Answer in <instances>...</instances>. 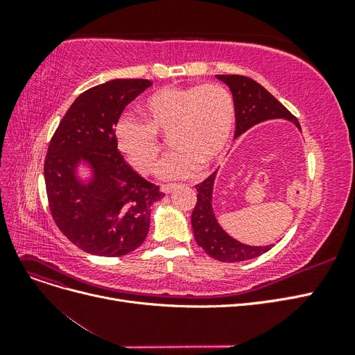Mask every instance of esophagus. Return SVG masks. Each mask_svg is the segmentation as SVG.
<instances>
[{
  "label": "esophagus",
  "mask_w": 355,
  "mask_h": 355,
  "mask_svg": "<svg viewBox=\"0 0 355 355\" xmlns=\"http://www.w3.org/2000/svg\"><path fill=\"white\" fill-rule=\"evenodd\" d=\"M175 188H176V185H163L161 187V192H163V194H170V192Z\"/></svg>",
  "instance_id": "obj_1"
}]
</instances>
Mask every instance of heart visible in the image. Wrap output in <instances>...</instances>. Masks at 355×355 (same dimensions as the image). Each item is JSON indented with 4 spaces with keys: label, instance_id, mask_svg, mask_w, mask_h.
<instances>
[{
    "label": "heart",
    "instance_id": "b5f03b06",
    "mask_svg": "<svg viewBox=\"0 0 355 355\" xmlns=\"http://www.w3.org/2000/svg\"><path fill=\"white\" fill-rule=\"evenodd\" d=\"M145 121L130 115L118 118L114 139L118 151L141 175L153 173L158 164L159 139L170 135L175 153L159 166L161 179L173 180L210 167L228 146L235 127L232 94L219 84L163 87L144 101Z\"/></svg>",
    "mask_w": 355,
    "mask_h": 355
}]
</instances>
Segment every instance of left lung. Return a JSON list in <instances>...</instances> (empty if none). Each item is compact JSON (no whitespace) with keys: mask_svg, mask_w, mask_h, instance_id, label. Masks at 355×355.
Instances as JSON below:
<instances>
[{"mask_svg":"<svg viewBox=\"0 0 355 355\" xmlns=\"http://www.w3.org/2000/svg\"><path fill=\"white\" fill-rule=\"evenodd\" d=\"M216 78L225 83L232 93L235 103V135L239 137L256 124L268 120L292 121L299 130L300 125L296 118L290 114L274 96L259 83L243 75H216ZM218 170L211 173L206 180L196 185L197 204L192 211L191 225L194 231L196 241L204 252L213 259L220 262H241L254 259V257L266 253L271 245H249L232 239L223 231L219 225L216 214L213 210V189L216 182Z\"/></svg>","mask_w":355,"mask_h":355,"instance_id":"obj_1","label":"left lung"}]
</instances>
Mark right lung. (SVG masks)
Here are the masks:
<instances>
[{"instance_id":"obj_1","label":"right lung","mask_w":355,"mask_h":355,"mask_svg":"<svg viewBox=\"0 0 355 355\" xmlns=\"http://www.w3.org/2000/svg\"><path fill=\"white\" fill-rule=\"evenodd\" d=\"M149 80H111L81 93L53 135L44 163L51 216L65 237L96 256H124L149 231L151 206L164 197L118 151L114 125ZM80 168L89 170L84 177Z\"/></svg>"}]
</instances>
